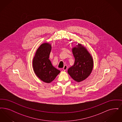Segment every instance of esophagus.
Returning <instances> with one entry per match:
<instances>
[{
    "instance_id": "1",
    "label": "esophagus",
    "mask_w": 122,
    "mask_h": 122,
    "mask_svg": "<svg viewBox=\"0 0 122 122\" xmlns=\"http://www.w3.org/2000/svg\"><path fill=\"white\" fill-rule=\"evenodd\" d=\"M67 68H68L67 66L66 65H65L64 66V68H63V70H64V71H65L67 69Z\"/></svg>"
}]
</instances>
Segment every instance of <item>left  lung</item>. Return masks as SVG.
Returning <instances> with one entry per match:
<instances>
[{
  "label": "left lung",
  "mask_w": 122,
  "mask_h": 122,
  "mask_svg": "<svg viewBox=\"0 0 122 122\" xmlns=\"http://www.w3.org/2000/svg\"><path fill=\"white\" fill-rule=\"evenodd\" d=\"M77 43L76 42V46L72 48L75 62L68 70V73L74 81L81 82L91 75L93 70L94 61L92 55L86 47L81 43Z\"/></svg>",
  "instance_id": "obj_1"
}]
</instances>
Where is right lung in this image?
I'll list each match as a JSON object with an SVG mask.
<instances>
[{"label":"right lung","instance_id":"right-lung-1","mask_svg":"<svg viewBox=\"0 0 122 122\" xmlns=\"http://www.w3.org/2000/svg\"><path fill=\"white\" fill-rule=\"evenodd\" d=\"M51 44L43 43L36 50L32 60V66L36 75L41 81L50 83L60 73L55 68L49 59L51 51Z\"/></svg>","mask_w":122,"mask_h":122}]
</instances>
